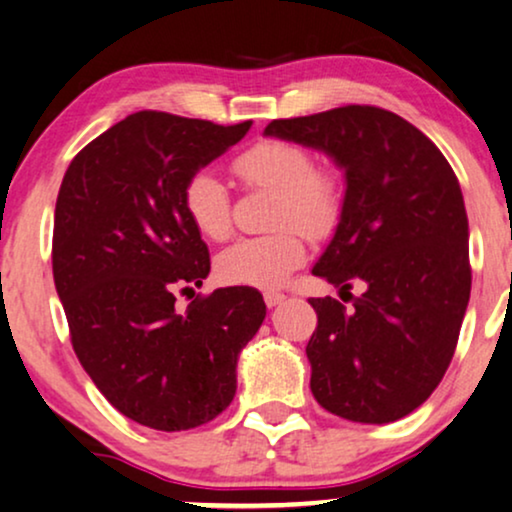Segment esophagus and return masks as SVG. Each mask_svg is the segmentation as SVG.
Listing matches in <instances>:
<instances>
[{"label": "esophagus", "mask_w": 512, "mask_h": 512, "mask_svg": "<svg viewBox=\"0 0 512 512\" xmlns=\"http://www.w3.org/2000/svg\"><path fill=\"white\" fill-rule=\"evenodd\" d=\"M263 299H266V306L268 308H275V306H280L282 301L287 299V296L282 294V292H266V294H263Z\"/></svg>", "instance_id": "1"}]
</instances>
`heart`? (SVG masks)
<instances>
[{
    "label": "heart",
    "mask_w": 512,
    "mask_h": 512,
    "mask_svg": "<svg viewBox=\"0 0 512 512\" xmlns=\"http://www.w3.org/2000/svg\"><path fill=\"white\" fill-rule=\"evenodd\" d=\"M232 173L246 189L273 194L270 225L273 235L239 239L218 256V277L227 285L277 287L304 263L302 231L323 239L337 227L344 208V189L337 173L315 166L304 144L289 140H261L246 147L232 161ZM182 206L201 237L223 242L232 232V197L208 170L187 180ZM302 231L299 233L298 230Z\"/></svg>",
    "instance_id": "heart-1"
}]
</instances>
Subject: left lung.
I'll list each match as a JSON object with an SVG mask.
<instances>
[{
	"instance_id": "1",
	"label": "left lung",
	"mask_w": 512,
	"mask_h": 512,
	"mask_svg": "<svg viewBox=\"0 0 512 512\" xmlns=\"http://www.w3.org/2000/svg\"><path fill=\"white\" fill-rule=\"evenodd\" d=\"M266 135L325 151L346 178L342 218L313 275L365 289L351 308L308 299L318 313L306 346L315 401L351 422L399 420L437 389L470 301L456 173L430 137L377 106L282 118Z\"/></svg>"
}]
</instances>
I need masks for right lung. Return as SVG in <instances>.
<instances>
[{
    "label": "right lung",
    "instance_id": "right-lung-1",
    "mask_svg": "<svg viewBox=\"0 0 512 512\" xmlns=\"http://www.w3.org/2000/svg\"><path fill=\"white\" fill-rule=\"evenodd\" d=\"M249 128L137 111L63 175L52 268L73 351L106 401L151 430H192L223 413L235 399L239 351L266 318L251 287L175 308V292L199 287L211 270L182 192Z\"/></svg>",
    "mask_w": 512,
    "mask_h": 512
}]
</instances>
